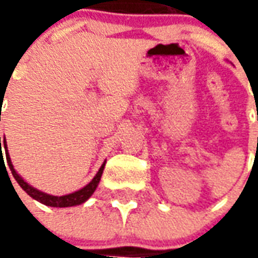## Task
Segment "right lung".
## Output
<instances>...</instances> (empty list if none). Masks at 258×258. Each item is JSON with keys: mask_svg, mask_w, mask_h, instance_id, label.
Masks as SVG:
<instances>
[{"mask_svg": "<svg viewBox=\"0 0 258 258\" xmlns=\"http://www.w3.org/2000/svg\"><path fill=\"white\" fill-rule=\"evenodd\" d=\"M1 145H3L4 149H5V155H7V163H8L11 171H12V175H14L15 179L18 181V184L22 186V189L26 190V194L30 195L33 199L38 200V202H40V203H42V205L51 206V207H72V206H77V205H81V203H84L85 200L90 199L91 195L95 192L96 186H98L99 181H101L102 173H103V168H105V163H103V164L101 166V168H99V171L96 173V175L94 177V178H92V181H91L90 184H87L84 188H81V189L77 190V192L64 195V196H53V195H48V194H45V192H41V190L33 188L31 185L27 184L25 179L22 178L19 174L15 171L14 164H12V162H11V157H9L8 149H7V141H5V138H3V140H1V137H0L1 160H3V149H1Z\"/></svg>", "mask_w": 258, "mask_h": 258, "instance_id": "right-lung-1", "label": "right lung"}]
</instances>
